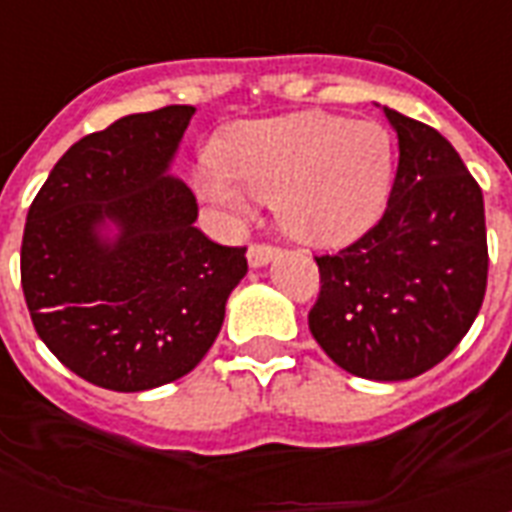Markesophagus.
<instances>
[{"instance_id":"obj_1","label":"esophagus","mask_w":512,"mask_h":512,"mask_svg":"<svg viewBox=\"0 0 512 512\" xmlns=\"http://www.w3.org/2000/svg\"><path fill=\"white\" fill-rule=\"evenodd\" d=\"M279 255V247L276 244H265V241H257V244H252L247 252V260L252 268H260V265L271 263L273 257Z\"/></svg>"}]
</instances>
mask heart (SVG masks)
<instances>
[{
    "mask_svg": "<svg viewBox=\"0 0 512 512\" xmlns=\"http://www.w3.org/2000/svg\"><path fill=\"white\" fill-rule=\"evenodd\" d=\"M393 140L377 122L297 114L241 124L196 172V188L223 209H244V193L273 201L292 236L335 247L380 220L393 185ZM240 185L238 189L230 183Z\"/></svg>",
    "mask_w": 512,
    "mask_h": 512,
    "instance_id": "1",
    "label": "heart"
}]
</instances>
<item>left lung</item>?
I'll return each instance as SVG.
<instances>
[{
    "label": "left lung",
    "instance_id": "1",
    "mask_svg": "<svg viewBox=\"0 0 512 512\" xmlns=\"http://www.w3.org/2000/svg\"><path fill=\"white\" fill-rule=\"evenodd\" d=\"M398 135L388 209L335 255H316L308 327L337 366L412 380L452 353L486 295L484 193L438 130L385 108Z\"/></svg>",
    "mask_w": 512,
    "mask_h": 512
}]
</instances>
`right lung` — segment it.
<instances>
[{"label":"right lung","instance_id":"1","mask_svg":"<svg viewBox=\"0 0 512 512\" xmlns=\"http://www.w3.org/2000/svg\"><path fill=\"white\" fill-rule=\"evenodd\" d=\"M193 106L130 114L60 156L31 201L20 284L36 335L60 364L106 390L138 393L207 356L247 247L193 225L191 188L167 175ZM106 219L120 225L99 239Z\"/></svg>","mask_w":512,"mask_h":512}]
</instances>
